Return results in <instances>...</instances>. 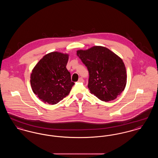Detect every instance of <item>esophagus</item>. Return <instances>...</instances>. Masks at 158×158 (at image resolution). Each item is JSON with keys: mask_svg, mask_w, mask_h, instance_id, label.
Wrapping results in <instances>:
<instances>
[{"mask_svg": "<svg viewBox=\"0 0 158 158\" xmlns=\"http://www.w3.org/2000/svg\"><path fill=\"white\" fill-rule=\"evenodd\" d=\"M78 82H84V80L83 79L82 77H80V78L79 79V80H78Z\"/></svg>", "mask_w": 158, "mask_h": 158, "instance_id": "34e87169", "label": "esophagus"}]
</instances>
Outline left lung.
I'll use <instances>...</instances> for the list:
<instances>
[{
	"label": "left lung",
	"mask_w": 158,
	"mask_h": 158,
	"mask_svg": "<svg viewBox=\"0 0 158 158\" xmlns=\"http://www.w3.org/2000/svg\"><path fill=\"white\" fill-rule=\"evenodd\" d=\"M77 56L87 67L88 88L102 101H113L124 90L127 83L124 63L117 54L102 46L77 51Z\"/></svg>",
	"instance_id": "1"
}]
</instances>
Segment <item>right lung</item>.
I'll return each instance as SVG.
<instances>
[{
	"instance_id": "add662e5",
	"label": "right lung",
	"mask_w": 158,
	"mask_h": 158,
	"mask_svg": "<svg viewBox=\"0 0 158 158\" xmlns=\"http://www.w3.org/2000/svg\"><path fill=\"white\" fill-rule=\"evenodd\" d=\"M69 54L54 52L45 55L32 69L33 92L44 103L56 104L68 96L75 83L66 69Z\"/></svg>"
}]
</instances>
